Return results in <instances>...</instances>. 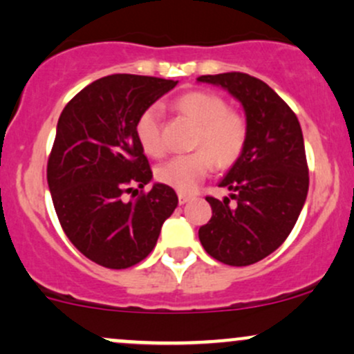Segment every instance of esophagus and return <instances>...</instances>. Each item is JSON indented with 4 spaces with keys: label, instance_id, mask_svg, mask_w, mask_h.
Wrapping results in <instances>:
<instances>
[{
    "label": "esophagus",
    "instance_id": "esophagus-1",
    "mask_svg": "<svg viewBox=\"0 0 354 354\" xmlns=\"http://www.w3.org/2000/svg\"><path fill=\"white\" fill-rule=\"evenodd\" d=\"M189 200H192V195H188V193H178V201H180V205L188 203Z\"/></svg>",
    "mask_w": 354,
    "mask_h": 354
}]
</instances>
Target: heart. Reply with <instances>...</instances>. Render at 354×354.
I'll list each match as a JSON object with an SVG mask.
<instances>
[{"instance_id":"1","label":"heart","mask_w":354,"mask_h":354,"mask_svg":"<svg viewBox=\"0 0 354 354\" xmlns=\"http://www.w3.org/2000/svg\"><path fill=\"white\" fill-rule=\"evenodd\" d=\"M174 109L198 124L195 146L200 149L189 154L169 158L156 168V180L180 193H193L198 185L215 168L235 162L247 142V120L236 111H230L220 95L195 91L178 97ZM138 141L149 156L165 153L161 136V109L149 106L136 120Z\"/></svg>"}]
</instances>
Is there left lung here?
Listing matches in <instances>:
<instances>
[{
	"instance_id": "8db88e82",
	"label": "left lung",
	"mask_w": 354,
	"mask_h": 354,
	"mask_svg": "<svg viewBox=\"0 0 354 354\" xmlns=\"http://www.w3.org/2000/svg\"><path fill=\"white\" fill-rule=\"evenodd\" d=\"M242 104L247 142L220 186L230 198L207 196L212 218L198 236L207 254L234 267L250 266L277 250L292 232L309 189L301 124L284 100L260 79L242 72L201 75Z\"/></svg>"
}]
</instances>
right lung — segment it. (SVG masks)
I'll list each match as a JSON object with an SVG mask.
<instances>
[{"mask_svg":"<svg viewBox=\"0 0 354 354\" xmlns=\"http://www.w3.org/2000/svg\"><path fill=\"white\" fill-rule=\"evenodd\" d=\"M178 80L115 73L82 88L62 111L46 180L70 242L107 269H127L151 254L178 207L173 188L126 200L153 180L136 120ZM133 195V196H136Z\"/></svg>","mask_w":354,"mask_h":354,"instance_id":"obj_1","label":"right lung"}]
</instances>
